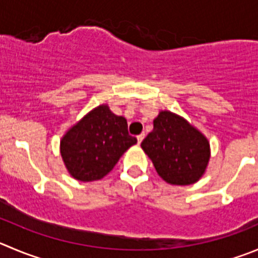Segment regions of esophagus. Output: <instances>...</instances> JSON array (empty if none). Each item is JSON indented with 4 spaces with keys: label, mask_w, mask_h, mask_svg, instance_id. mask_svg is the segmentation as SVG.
<instances>
[{
    "label": "esophagus",
    "mask_w": 258,
    "mask_h": 258,
    "mask_svg": "<svg viewBox=\"0 0 258 258\" xmlns=\"http://www.w3.org/2000/svg\"><path fill=\"white\" fill-rule=\"evenodd\" d=\"M137 139H138V143L141 144V143H142V141H143V139H144V134H143V133L139 134V136L137 137Z\"/></svg>",
    "instance_id": "34e87169"
}]
</instances>
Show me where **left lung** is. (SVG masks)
Here are the masks:
<instances>
[{
  "mask_svg": "<svg viewBox=\"0 0 258 258\" xmlns=\"http://www.w3.org/2000/svg\"><path fill=\"white\" fill-rule=\"evenodd\" d=\"M141 147L159 177L171 185H192L205 173L210 159L207 137L186 119L168 110L159 111L153 131Z\"/></svg>",
  "mask_w": 258,
  "mask_h": 258,
  "instance_id": "left-lung-1",
  "label": "left lung"
}]
</instances>
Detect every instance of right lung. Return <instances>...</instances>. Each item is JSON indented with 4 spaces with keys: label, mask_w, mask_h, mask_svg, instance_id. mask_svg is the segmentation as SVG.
Returning <instances> with one entry per match:
<instances>
[{
    "label": "right lung",
    "mask_w": 258,
    "mask_h": 258,
    "mask_svg": "<svg viewBox=\"0 0 258 258\" xmlns=\"http://www.w3.org/2000/svg\"><path fill=\"white\" fill-rule=\"evenodd\" d=\"M136 143V137L127 133L126 119L102 104L66 132L60 139V156L73 178L90 182L105 177Z\"/></svg>",
    "instance_id": "1"
}]
</instances>
